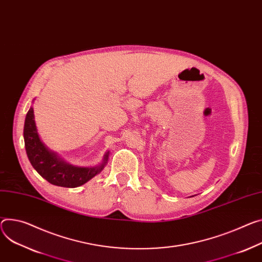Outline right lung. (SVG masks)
<instances>
[{
  "mask_svg": "<svg viewBox=\"0 0 262 262\" xmlns=\"http://www.w3.org/2000/svg\"><path fill=\"white\" fill-rule=\"evenodd\" d=\"M24 141H25L28 159L33 168L45 180L55 186L67 188L81 186L100 173L108 161L110 151L104 154L100 164L90 167L74 166L63 161L56 152L50 150L41 142L34 120L33 106L29 108L26 115L25 125H24Z\"/></svg>",
  "mask_w": 262,
  "mask_h": 262,
  "instance_id": "right-lung-1",
  "label": "right lung"
}]
</instances>
